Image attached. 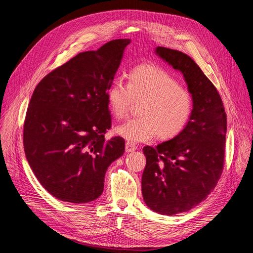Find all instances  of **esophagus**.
Returning <instances> with one entry per match:
<instances>
[{
    "label": "esophagus",
    "mask_w": 253,
    "mask_h": 253,
    "mask_svg": "<svg viewBox=\"0 0 253 253\" xmlns=\"http://www.w3.org/2000/svg\"><path fill=\"white\" fill-rule=\"evenodd\" d=\"M136 149H137V147H136L135 144H133V143H131V142H126V151L127 153L134 152V151H136Z\"/></svg>",
    "instance_id": "esophagus-1"
}]
</instances>
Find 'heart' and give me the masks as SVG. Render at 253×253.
<instances>
[{"label":"heart","mask_w":253,"mask_h":253,"mask_svg":"<svg viewBox=\"0 0 253 253\" xmlns=\"http://www.w3.org/2000/svg\"><path fill=\"white\" fill-rule=\"evenodd\" d=\"M106 102L115 118H125L134 102H140V117L115 127L131 143L145 142L157 134L168 139L179 134L192 113V97L172 75L155 65L137 66L128 74L126 86L115 80L106 90Z\"/></svg>","instance_id":"obj_1"}]
</instances>
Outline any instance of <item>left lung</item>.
Instances as JSON below:
<instances>
[{
  "label": "left lung",
  "mask_w": 253,
  "mask_h": 253,
  "mask_svg": "<svg viewBox=\"0 0 253 253\" xmlns=\"http://www.w3.org/2000/svg\"><path fill=\"white\" fill-rule=\"evenodd\" d=\"M155 55L182 74L193 104L179 134L143 148L144 203L154 212L174 215L194 208L215 188L224 167L227 119L217 89L192 59L160 46Z\"/></svg>",
  "instance_id": "8db88e82"
}]
</instances>
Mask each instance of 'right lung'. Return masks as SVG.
I'll use <instances>...</instances> for the list:
<instances>
[{
    "label": "right lung",
    "instance_id": "right-lung-1",
    "mask_svg": "<svg viewBox=\"0 0 253 253\" xmlns=\"http://www.w3.org/2000/svg\"><path fill=\"white\" fill-rule=\"evenodd\" d=\"M129 43L113 40L80 52L34 90L24 122L25 155L43 188L60 201L97 200L106 170L124 155V138H104L111 127L106 90Z\"/></svg>",
    "mask_w": 253,
    "mask_h": 253
}]
</instances>
